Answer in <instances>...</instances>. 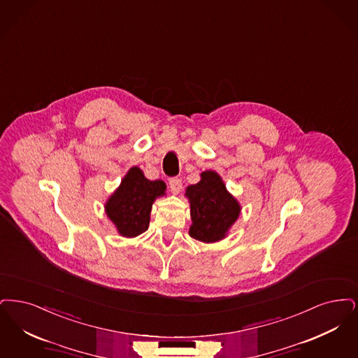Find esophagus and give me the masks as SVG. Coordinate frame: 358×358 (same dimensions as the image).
Returning <instances> with one entry per match:
<instances>
[{
	"mask_svg": "<svg viewBox=\"0 0 358 358\" xmlns=\"http://www.w3.org/2000/svg\"><path fill=\"white\" fill-rule=\"evenodd\" d=\"M169 183L172 192H179L182 189V180L179 178H171Z\"/></svg>",
	"mask_w": 358,
	"mask_h": 358,
	"instance_id": "obj_1",
	"label": "esophagus"
}]
</instances>
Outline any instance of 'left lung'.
I'll list each match as a JSON object with an SVG mask.
<instances>
[{
	"mask_svg": "<svg viewBox=\"0 0 358 358\" xmlns=\"http://www.w3.org/2000/svg\"><path fill=\"white\" fill-rule=\"evenodd\" d=\"M191 206L189 235L202 242H217L226 236L241 213V206L227 192L217 172L204 171L202 180L187 187Z\"/></svg>",
	"mask_w": 358,
	"mask_h": 358,
	"instance_id": "1",
	"label": "left lung"
}]
</instances>
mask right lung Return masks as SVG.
<instances>
[{
	"instance_id": "add662e5",
	"label": "right lung",
	"mask_w": 358,
	"mask_h": 358,
	"mask_svg": "<svg viewBox=\"0 0 358 358\" xmlns=\"http://www.w3.org/2000/svg\"><path fill=\"white\" fill-rule=\"evenodd\" d=\"M164 191L163 180H148L139 167H132L106 204L107 215L120 235L138 236L148 230L152 203Z\"/></svg>"
}]
</instances>
